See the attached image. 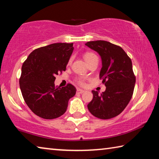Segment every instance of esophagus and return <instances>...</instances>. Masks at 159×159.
Returning a JSON list of instances; mask_svg holds the SVG:
<instances>
[{
    "label": "esophagus",
    "mask_w": 159,
    "mask_h": 159,
    "mask_svg": "<svg viewBox=\"0 0 159 159\" xmlns=\"http://www.w3.org/2000/svg\"><path fill=\"white\" fill-rule=\"evenodd\" d=\"M77 92L79 93H82L84 92V91L83 90V89H77Z\"/></svg>",
    "instance_id": "obj_1"
}]
</instances>
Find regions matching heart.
Listing matches in <instances>:
<instances>
[{
	"instance_id": "b5f03b06",
	"label": "heart",
	"mask_w": 159,
	"mask_h": 159,
	"mask_svg": "<svg viewBox=\"0 0 159 159\" xmlns=\"http://www.w3.org/2000/svg\"><path fill=\"white\" fill-rule=\"evenodd\" d=\"M84 57L85 61H87V63L90 62L93 59L97 58V56H96L93 53H92V52H87V53H86L84 54ZM76 81L80 85H81V86H84L85 85V81H84V80L83 79V78H81V77L77 78Z\"/></svg>"
}]
</instances>
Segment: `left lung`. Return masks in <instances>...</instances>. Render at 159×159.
<instances>
[{
  "instance_id": "obj_1",
  "label": "left lung",
  "mask_w": 159,
  "mask_h": 159,
  "mask_svg": "<svg viewBox=\"0 0 159 159\" xmlns=\"http://www.w3.org/2000/svg\"><path fill=\"white\" fill-rule=\"evenodd\" d=\"M85 45L100 55L102 67L99 77L106 87L101 94L92 91L93 99L87 108L98 118H113L124 111L133 94L136 77L132 61L120 46L108 41H88Z\"/></svg>"
}]
</instances>
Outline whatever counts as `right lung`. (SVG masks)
<instances>
[{
    "label": "right lung",
    "mask_w": 159,
    "mask_h": 159,
    "mask_svg": "<svg viewBox=\"0 0 159 159\" xmlns=\"http://www.w3.org/2000/svg\"><path fill=\"white\" fill-rule=\"evenodd\" d=\"M73 43H56L34 50L23 62L20 87L25 103L35 115L54 119L66 113L76 93L71 84L55 87L56 75L66 71Z\"/></svg>",
    "instance_id": "obj_1"
}]
</instances>
